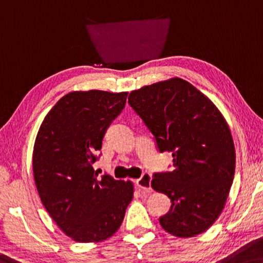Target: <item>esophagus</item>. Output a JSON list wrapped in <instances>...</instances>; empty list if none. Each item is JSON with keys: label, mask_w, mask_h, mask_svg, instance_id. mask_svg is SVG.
Returning a JSON list of instances; mask_svg holds the SVG:
<instances>
[{"label": "esophagus", "mask_w": 263, "mask_h": 263, "mask_svg": "<svg viewBox=\"0 0 263 263\" xmlns=\"http://www.w3.org/2000/svg\"><path fill=\"white\" fill-rule=\"evenodd\" d=\"M151 180L152 177L149 173H144L139 179L136 180V186L138 187V190L141 192H151Z\"/></svg>", "instance_id": "obj_1"}]
</instances>
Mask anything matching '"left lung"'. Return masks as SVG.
<instances>
[{
    "mask_svg": "<svg viewBox=\"0 0 263 263\" xmlns=\"http://www.w3.org/2000/svg\"><path fill=\"white\" fill-rule=\"evenodd\" d=\"M128 104L158 149L172 152L174 170L153 174L151 181L172 202L161 227L179 237L206 232L221 214L235 171L234 143L221 112L178 77L132 91Z\"/></svg>",
    "mask_w": 263,
    "mask_h": 263,
    "instance_id": "left-lung-1",
    "label": "left lung"
}]
</instances>
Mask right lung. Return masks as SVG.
I'll return each instance as SVG.
<instances>
[{
    "label": "right lung",
    "instance_id": "1",
    "mask_svg": "<svg viewBox=\"0 0 263 263\" xmlns=\"http://www.w3.org/2000/svg\"><path fill=\"white\" fill-rule=\"evenodd\" d=\"M127 92L73 91L49 111L37 133L32 170L41 201L57 226L77 242L109 239L133 198L131 181L93 170L104 135Z\"/></svg>",
    "mask_w": 263,
    "mask_h": 263
}]
</instances>
